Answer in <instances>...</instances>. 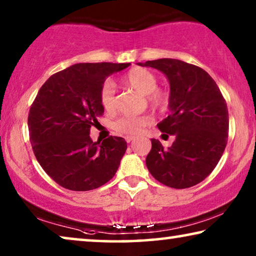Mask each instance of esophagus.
Listing matches in <instances>:
<instances>
[{
    "label": "esophagus",
    "instance_id": "1",
    "mask_svg": "<svg viewBox=\"0 0 256 256\" xmlns=\"http://www.w3.org/2000/svg\"><path fill=\"white\" fill-rule=\"evenodd\" d=\"M125 140H126V142L128 144H130V142H132V141H134L136 140V138H134V136H126V138H125Z\"/></svg>",
    "mask_w": 256,
    "mask_h": 256
}]
</instances>
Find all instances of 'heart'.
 <instances>
[{"instance_id":"b5f03b06","label":"heart","mask_w":256,"mask_h":256,"mask_svg":"<svg viewBox=\"0 0 256 256\" xmlns=\"http://www.w3.org/2000/svg\"><path fill=\"white\" fill-rule=\"evenodd\" d=\"M124 82L134 88L140 94L147 95V100L155 109H162L166 104V95L158 87V79L150 70L144 68H134L124 77ZM116 87L112 82H106L101 87L100 104L106 112H112L115 109ZM148 116H122L112 123V128L117 133L125 136H138L144 128L150 124Z\"/></svg>"}]
</instances>
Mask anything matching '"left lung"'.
<instances>
[{
    "label": "left lung",
    "instance_id": "8db88e82",
    "mask_svg": "<svg viewBox=\"0 0 256 256\" xmlns=\"http://www.w3.org/2000/svg\"><path fill=\"white\" fill-rule=\"evenodd\" d=\"M154 68L169 80V116L158 124L174 136L164 150L152 139L146 166L156 180L172 188H188L212 174L226 150L228 133L226 102L204 68L174 58L138 63Z\"/></svg>",
    "mask_w": 256,
    "mask_h": 256
}]
</instances>
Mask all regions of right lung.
Wrapping results in <instances>:
<instances>
[{"mask_svg": "<svg viewBox=\"0 0 256 256\" xmlns=\"http://www.w3.org/2000/svg\"><path fill=\"white\" fill-rule=\"evenodd\" d=\"M130 63H79L49 77L30 106V140L49 177L71 190H90L115 176L128 144L120 136L90 139V126L104 109L106 79Z\"/></svg>", "mask_w": 256, "mask_h": 256, "instance_id": "obj_1", "label": "right lung"}]
</instances>
